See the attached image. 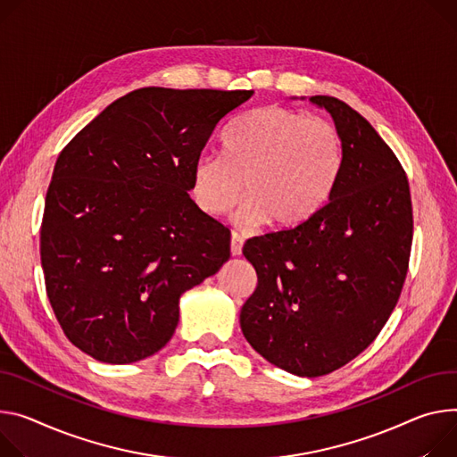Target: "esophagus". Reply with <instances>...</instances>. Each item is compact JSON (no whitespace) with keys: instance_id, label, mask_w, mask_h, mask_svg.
<instances>
[{"instance_id":"34e87169","label":"esophagus","mask_w":457,"mask_h":457,"mask_svg":"<svg viewBox=\"0 0 457 457\" xmlns=\"http://www.w3.org/2000/svg\"><path fill=\"white\" fill-rule=\"evenodd\" d=\"M242 244H244V240L237 233H233L231 235V255L233 257H238L242 253Z\"/></svg>"}]
</instances>
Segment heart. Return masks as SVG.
Masks as SVG:
<instances>
[{"label":"heart","instance_id":"1","mask_svg":"<svg viewBox=\"0 0 457 457\" xmlns=\"http://www.w3.org/2000/svg\"><path fill=\"white\" fill-rule=\"evenodd\" d=\"M345 144L334 123L287 107H262L237 120L224 135V153L200 154L191 170V195L200 210L219 217L245 200L233 222L270 220L292 229L315 217L343 171Z\"/></svg>","mask_w":457,"mask_h":457}]
</instances>
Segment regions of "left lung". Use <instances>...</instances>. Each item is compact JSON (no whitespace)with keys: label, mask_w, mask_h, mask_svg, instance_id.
I'll return each instance as SVG.
<instances>
[{"label":"left lung","mask_w":457,"mask_h":457,"mask_svg":"<svg viewBox=\"0 0 457 457\" xmlns=\"http://www.w3.org/2000/svg\"><path fill=\"white\" fill-rule=\"evenodd\" d=\"M308 100L336 123L343 171L308 222L244 244L259 282L240 328L268 362L319 378L355 359L386 324L404 284L413 220L406 175L378 131L334 96Z\"/></svg>","instance_id":"8db88e82"}]
</instances>
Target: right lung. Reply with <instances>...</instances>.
Here are the masks:
<instances>
[{
  "mask_svg": "<svg viewBox=\"0 0 457 457\" xmlns=\"http://www.w3.org/2000/svg\"><path fill=\"white\" fill-rule=\"evenodd\" d=\"M253 91L144 87L107 105L60 153L39 253L67 339L129 364L173 337L180 297L229 259V229L191 200V170Z\"/></svg>",
  "mask_w": 457,
  "mask_h": 457,
  "instance_id": "right-lung-1",
  "label": "right lung"
}]
</instances>
